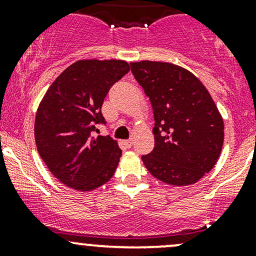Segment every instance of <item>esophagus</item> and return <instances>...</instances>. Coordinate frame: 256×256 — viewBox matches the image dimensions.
Instances as JSON below:
<instances>
[{"label":"esophagus","instance_id":"1","mask_svg":"<svg viewBox=\"0 0 256 256\" xmlns=\"http://www.w3.org/2000/svg\"><path fill=\"white\" fill-rule=\"evenodd\" d=\"M124 144H125L128 148H130V147L132 146V140H131V138H130V140H125V141H124Z\"/></svg>","mask_w":256,"mask_h":256}]
</instances>
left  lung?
Segmentation results:
<instances>
[{
  "label": "left lung",
  "mask_w": 256,
  "mask_h": 256,
  "mask_svg": "<svg viewBox=\"0 0 256 256\" xmlns=\"http://www.w3.org/2000/svg\"><path fill=\"white\" fill-rule=\"evenodd\" d=\"M131 72L151 102L154 147L142 156L150 174L172 186L198 182L216 164L224 122L197 76L164 62L131 63Z\"/></svg>",
  "instance_id": "obj_1"
}]
</instances>
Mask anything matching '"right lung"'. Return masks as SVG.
<instances>
[{
    "mask_svg": "<svg viewBox=\"0 0 256 256\" xmlns=\"http://www.w3.org/2000/svg\"><path fill=\"white\" fill-rule=\"evenodd\" d=\"M124 60L84 59L53 82L38 106L34 138L49 171L73 190H92L115 174L121 150L110 136L92 138L105 124L102 106L109 89L128 73Z\"/></svg>",
    "mask_w": 256,
    "mask_h": 256,
    "instance_id": "obj_1",
    "label": "right lung"
}]
</instances>
